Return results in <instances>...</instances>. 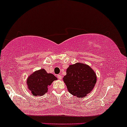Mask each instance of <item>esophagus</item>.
Here are the masks:
<instances>
[{
	"label": "esophagus",
	"instance_id": "obj_1",
	"mask_svg": "<svg viewBox=\"0 0 127 127\" xmlns=\"http://www.w3.org/2000/svg\"><path fill=\"white\" fill-rule=\"evenodd\" d=\"M57 77H58V79H60V80L62 78V76L61 74H58V75H57Z\"/></svg>",
	"mask_w": 127,
	"mask_h": 127
}]
</instances>
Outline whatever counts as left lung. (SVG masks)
Returning <instances> with one entry per match:
<instances>
[{
    "mask_svg": "<svg viewBox=\"0 0 127 127\" xmlns=\"http://www.w3.org/2000/svg\"><path fill=\"white\" fill-rule=\"evenodd\" d=\"M63 79L69 93L80 98L90 93L96 82L94 71L88 65L81 63L69 66Z\"/></svg>",
    "mask_w": 127,
    "mask_h": 127,
    "instance_id": "obj_1",
    "label": "left lung"
}]
</instances>
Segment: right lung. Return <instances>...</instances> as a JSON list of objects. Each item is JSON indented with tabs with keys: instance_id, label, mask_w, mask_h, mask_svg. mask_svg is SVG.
Returning a JSON list of instances; mask_svg holds the SVG:
<instances>
[{
	"instance_id": "obj_1",
	"label": "right lung",
	"mask_w": 127,
	"mask_h": 127,
	"mask_svg": "<svg viewBox=\"0 0 127 127\" xmlns=\"http://www.w3.org/2000/svg\"><path fill=\"white\" fill-rule=\"evenodd\" d=\"M57 80L54 75L47 73L44 69L34 72L27 79L28 87L32 92L33 96H42L48 90V86L54 80Z\"/></svg>"
}]
</instances>
